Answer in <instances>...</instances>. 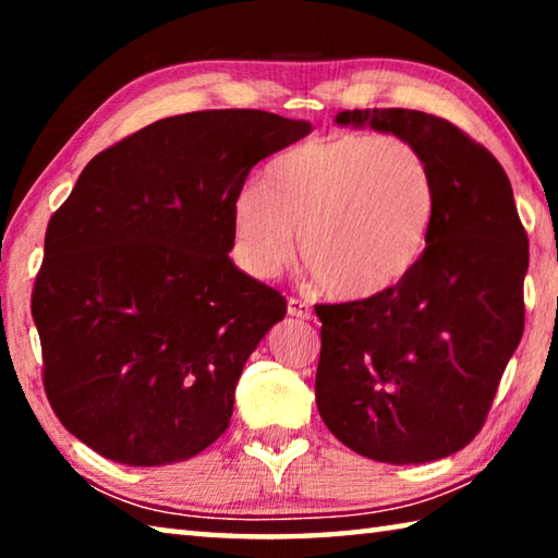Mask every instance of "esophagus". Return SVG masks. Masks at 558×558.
Masks as SVG:
<instances>
[{
  "label": "esophagus",
  "mask_w": 558,
  "mask_h": 558,
  "mask_svg": "<svg viewBox=\"0 0 558 558\" xmlns=\"http://www.w3.org/2000/svg\"><path fill=\"white\" fill-rule=\"evenodd\" d=\"M288 315L300 317V319H310V317H313V307H310L305 300L290 298V300H288Z\"/></svg>",
  "instance_id": "esophagus-1"
}]
</instances>
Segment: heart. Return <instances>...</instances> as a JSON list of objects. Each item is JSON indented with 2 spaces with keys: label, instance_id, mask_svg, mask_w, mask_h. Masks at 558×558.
Returning a JSON list of instances; mask_svg holds the SVG:
<instances>
[{
  "label": "heart",
  "instance_id": "obj_1",
  "mask_svg": "<svg viewBox=\"0 0 558 558\" xmlns=\"http://www.w3.org/2000/svg\"><path fill=\"white\" fill-rule=\"evenodd\" d=\"M266 189L233 202L235 258L253 278H272L295 256L339 300H369L418 268L438 221L428 157L409 140L337 132L286 149L266 169Z\"/></svg>",
  "mask_w": 558,
  "mask_h": 558
}]
</instances>
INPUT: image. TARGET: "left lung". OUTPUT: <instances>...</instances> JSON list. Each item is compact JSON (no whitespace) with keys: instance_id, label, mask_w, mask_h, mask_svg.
Instances as JSON below:
<instances>
[{"instance_id":"obj_1","label":"left lung","mask_w":558,"mask_h":558,"mask_svg":"<svg viewBox=\"0 0 558 558\" xmlns=\"http://www.w3.org/2000/svg\"><path fill=\"white\" fill-rule=\"evenodd\" d=\"M337 125L409 140L438 184L423 260L379 298L317 305V411L364 458L418 465L477 436L524 332L529 239L495 155L452 122L405 108L342 110Z\"/></svg>"}]
</instances>
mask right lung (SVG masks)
Returning a JSON list of instances; mask_svg holds the SVG:
<instances>
[{
  "label": "right lung",
  "instance_id": "obj_1",
  "mask_svg": "<svg viewBox=\"0 0 558 558\" xmlns=\"http://www.w3.org/2000/svg\"><path fill=\"white\" fill-rule=\"evenodd\" d=\"M310 130L266 110L157 120L93 157L51 216L32 292L44 389L102 458L169 465L229 428L245 359L288 313L229 258L233 202Z\"/></svg>",
  "mask_w": 558,
  "mask_h": 558
}]
</instances>
